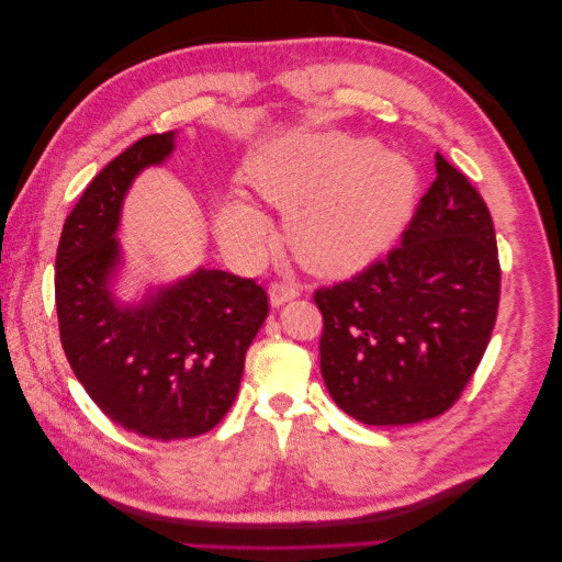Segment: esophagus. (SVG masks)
<instances>
[{
    "label": "esophagus",
    "instance_id": "obj_1",
    "mask_svg": "<svg viewBox=\"0 0 562 562\" xmlns=\"http://www.w3.org/2000/svg\"><path fill=\"white\" fill-rule=\"evenodd\" d=\"M300 295V285L293 279H281V281H271L269 285V302L274 307H281V304L291 302Z\"/></svg>",
    "mask_w": 562,
    "mask_h": 562
}]
</instances>
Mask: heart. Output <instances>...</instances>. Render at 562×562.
I'll return each instance as SVG.
<instances>
[{"instance_id":"b5f03b06","label":"heart","mask_w":562,"mask_h":562,"mask_svg":"<svg viewBox=\"0 0 562 562\" xmlns=\"http://www.w3.org/2000/svg\"><path fill=\"white\" fill-rule=\"evenodd\" d=\"M246 182L288 213V239L314 271L339 274L363 265L394 239L413 211L415 168L398 155L349 135H291L246 159ZM229 248L260 252L267 220L244 201L217 209Z\"/></svg>"}]
</instances>
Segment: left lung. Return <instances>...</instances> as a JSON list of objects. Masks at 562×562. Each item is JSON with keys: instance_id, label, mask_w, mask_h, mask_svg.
<instances>
[{"instance_id": "left-lung-1", "label": "left lung", "mask_w": 562, "mask_h": 562, "mask_svg": "<svg viewBox=\"0 0 562 562\" xmlns=\"http://www.w3.org/2000/svg\"><path fill=\"white\" fill-rule=\"evenodd\" d=\"M499 288L485 201L436 155V180L401 244L351 279L314 291L321 375L333 401L370 427L450 411L487 349Z\"/></svg>"}]
</instances>
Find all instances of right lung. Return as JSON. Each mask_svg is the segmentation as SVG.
Here are the masks:
<instances>
[{
  "label": "right lung",
  "instance_id": "obj_1",
  "mask_svg": "<svg viewBox=\"0 0 562 562\" xmlns=\"http://www.w3.org/2000/svg\"><path fill=\"white\" fill-rule=\"evenodd\" d=\"M173 131L145 135L100 171L67 215L56 252L63 351L91 401L128 434L182 440L227 415L246 351L269 314L265 288L220 269L119 307L108 281L131 180L173 149Z\"/></svg>",
  "mask_w": 562,
  "mask_h": 562
}]
</instances>
